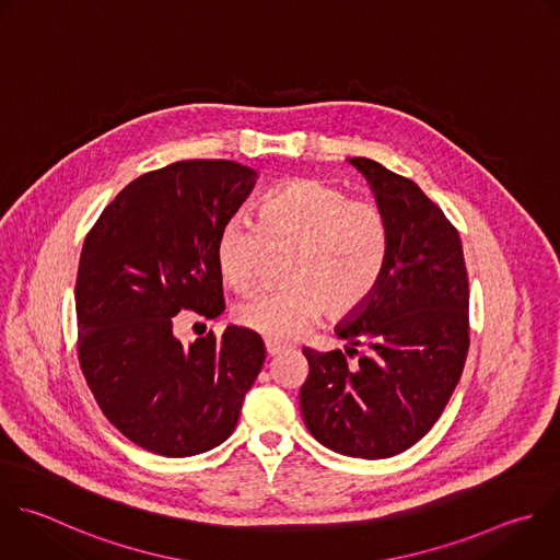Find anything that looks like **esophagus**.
Masks as SVG:
<instances>
[{
  "mask_svg": "<svg viewBox=\"0 0 560 560\" xmlns=\"http://www.w3.org/2000/svg\"><path fill=\"white\" fill-rule=\"evenodd\" d=\"M265 348H267V354H269V357H276V354H280V352L287 350V346L276 343V341H265Z\"/></svg>",
  "mask_w": 560,
  "mask_h": 560,
  "instance_id": "1",
  "label": "esophagus"
}]
</instances>
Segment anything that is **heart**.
Here are the masks:
<instances>
[{
  "mask_svg": "<svg viewBox=\"0 0 560 560\" xmlns=\"http://www.w3.org/2000/svg\"><path fill=\"white\" fill-rule=\"evenodd\" d=\"M291 254L280 291L256 293L234 306L238 326L289 341L322 313L343 317L376 291L389 256L383 210L341 188L298 179L273 190L258 210V228L230 221L217 238V267L234 291L252 289L269 256Z\"/></svg>",
  "mask_w": 560,
  "mask_h": 560,
  "instance_id": "obj_1",
  "label": "heart"
}]
</instances>
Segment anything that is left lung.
<instances>
[{
  "instance_id": "1",
  "label": "left lung",
  "mask_w": 560,
  "mask_h": 560,
  "mask_svg": "<svg viewBox=\"0 0 560 560\" xmlns=\"http://www.w3.org/2000/svg\"><path fill=\"white\" fill-rule=\"evenodd\" d=\"M348 162L385 214L389 256L370 300L335 328L346 352L304 348L300 407L311 435L330 451L383 459L435 424L462 376L468 276L457 230L411 179L368 158Z\"/></svg>"
}]
</instances>
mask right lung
<instances>
[{
	"mask_svg": "<svg viewBox=\"0 0 560 560\" xmlns=\"http://www.w3.org/2000/svg\"><path fill=\"white\" fill-rule=\"evenodd\" d=\"M230 160L175 162L133 179L90 230L77 278L79 361L131 442L188 457L225 442L262 363L260 335L228 326L184 346L173 317L225 311L214 249L256 184Z\"/></svg>",
	"mask_w": 560,
	"mask_h": 560,
	"instance_id": "obj_1",
	"label": "right lung"
}]
</instances>
